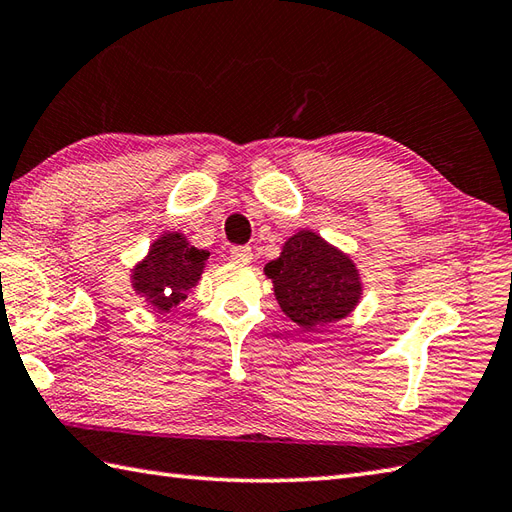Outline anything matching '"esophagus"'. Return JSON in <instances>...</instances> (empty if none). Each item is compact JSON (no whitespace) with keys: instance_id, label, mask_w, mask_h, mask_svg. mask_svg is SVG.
<instances>
[{"instance_id":"1","label":"esophagus","mask_w":512,"mask_h":512,"mask_svg":"<svg viewBox=\"0 0 512 512\" xmlns=\"http://www.w3.org/2000/svg\"><path fill=\"white\" fill-rule=\"evenodd\" d=\"M231 259L235 261V264H251L253 261V251L251 246H233L231 248Z\"/></svg>"}]
</instances>
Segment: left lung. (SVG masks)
Here are the masks:
<instances>
[{"label": "left lung", "instance_id": "1", "mask_svg": "<svg viewBox=\"0 0 512 512\" xmlns=\"http://www.w3.org/2000/svg\"><path fill=\"white\" fill-rule=\"evenodd\" d=\"M281 312L305 331L347 318L362 299V277L353 259L314 231H299L281 255L264 266Z\"/></svg>", "mask_w": 512, "mask_h": 512}]
</instances>
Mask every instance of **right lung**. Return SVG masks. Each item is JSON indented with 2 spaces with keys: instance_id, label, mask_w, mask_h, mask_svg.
Here are the masks:
<instances>
[{
  "instance_id": "add662e5",
  "label": "right lung",
  "mask_w": 512,
  "mask_h": 512,
  "mask_svg": "<svg viewBox=\"0 0 512 512\" xmlns=\"http://www.w3.org/2000/svg\"><path fill=\"white\" fill-rule=\"evenodd\" d=\"M209 251L189 244L185 233L165 231L148 248V255L130 270V285L154 312L176 310L200 281Z\"/></svg>"
}]
</instances>
